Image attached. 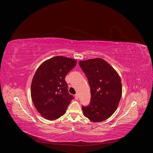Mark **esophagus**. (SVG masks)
<instances>
[{
  "mask_svg": "<svg viewBox=\"0 0 153 153\" xmlns=\"http://www.w3.org/2000/svg\"><path fill=\"white\" fill-rule=\"evenodd\" d=\"M75 99L76 100H78L79 99V95L77 94L75 95Z\"/></svg>",
  "mask_w": 153,
  "mask_h": 153,
  "instance_id": "34e87169",
  "label": "esophagus"
}]
</instances>
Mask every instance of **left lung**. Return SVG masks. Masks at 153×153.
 Listing matches in <instances>:
<instances>
[{
	"label": "left lung",
	"instance_id": "left-lung-1",
	"mask_svg": "<svg viewBox=\"0 0 153 153\" xmlns=\"http://www.w3.org/2000/svg\"><path fill=\"white\" fill-rule=\"evenodd\" d=\"M90 86L91 101L82 106L84 116L93 122L111 117L122 97L121 79L116 71L105 60L95 58L79 62Z\"/></svg>",
	"mask_w": 153,
	"mask_h": 153
}]
</instances>
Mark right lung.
I'll use <instances>...</instances> for the list:
<instances>
[{"label": "right lung", "instance_id": "obj_1", "mask_svg": "<svg viewBox=\"0 0 153 153\" xmlns=\"http://www.w3.org/2000/svg\"><path fill=\"white\" fill-rule=\"evenodd\" d=\"M77 61L56 56L43 62L36 70L31 86V95L37 111L50 120L63 116L74 97L68 93L65 79Z\"/></svg>", "mask_w": 153, "mask_h": 153}]
</instances>
